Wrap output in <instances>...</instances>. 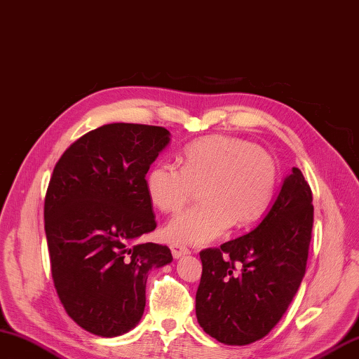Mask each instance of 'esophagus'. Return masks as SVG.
Segmentation results:
<instances>
[{
	"label": "esophagus",
	"mask_w": 359,
	"mask_h": 359,
	"mask_svg": "<svg viewBox=\"0 0 359 359\" xmlns=\"http://www.w3.org/2000/svg\"><path fill=\"white\" fill-rule=\"evenodd\" d=\"M170 250H172V254H173L175 259H181V257H184V255L190 254L187 246H182V245H178V243L170 245Z\"/></svg>",
	"instance_id": "34e87169"
}]
</instances>
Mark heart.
<instances>
[{
	"instance_id": "b5f03b06",
	"label": "heart",
	"mask_w": 359,
	"mask_h": 359,
	"mask_svg": "<svg viewBox=\"0 0 359 359\" xmlns=\"http://www.w3.org/2000/svg\"><path fill=\"white\" fill-rule=\"evenodd\" d=\"M277 182L274 159L254 144L231 136H208L189 144L180 169L164 161L145 173L149 201L173 214L201 187V204L167 223L164 236L178 243L204 245L220 237L236 220L245 226L263 215Z\"/></svg>"
}]
</instances>
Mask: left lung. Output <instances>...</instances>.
I'll return each instance as SVG.
<instances>
[{
	"instance_id": "8db88e82",
	"label": "left lung",
	"mask_w": 359,
	"mask_h": 359,
	"mask_svg": "<svg viewBox=\"0 0 359 359\" xmlns=\"http://www.w3.org/2000/svg\"><path fill=\"white\" fill-rule=\"evenodd\" d=\"M313 195L292 167L259 226L200 252L196 319L212 338L246 346L273 330L305 274L313 229Z\"/></svg>"
}]
</instances>
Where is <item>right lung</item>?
<instances>
[{
	"label": "right lung",
	"instance_id": "add662e5",
	"mask_svg": "<svg viewBox=\"0 0 359 359\" xmlns=\"http://www.w3.org/2000/svg\"><path fill=\"white\" fill-rule=\"evenodd\" d=\"M169 141L163 127L108 123L54 167L45 198L50 273L69 318L93 334L135 328L149 271L173 260L167 246L137 241L156 228L144 180Z\"/></svg>",
	"mask_w": 359,
	"mask_h": 359
}]
</instances>
